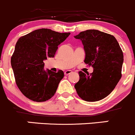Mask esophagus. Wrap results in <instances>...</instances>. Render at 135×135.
<instances>
[{
  "instance_id": "34e87169",
  "label": "esophagus",
  "mask_w": 135,
  "mask_h": 135,
  "mask_svg": "<svg viewBox=\"0 0 135 135\" xmlns=\"http://www.w3.org/2000/svg\"><path fill=\"white\" fill-rule=\"evenodd\" d=\"M72 73H73V71H72V70H66V71L65 72V75H70V74H71Z\"/></svg>"
}]
</instances>
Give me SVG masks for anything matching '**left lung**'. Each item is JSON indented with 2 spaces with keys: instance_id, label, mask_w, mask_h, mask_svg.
Masks as SVG:
<instances>
[{
  "instance_id": "left-lung-1",
  "label": "left lung",
  "mask_w": 135,
  "mask_h": 135,
  "mask_svg": "<svg viewBox=\"0 0 135 135\" xmlns=\"http://www.w3.org/2000/svg\"><path fill=\"white\" fill-rule=\"evenodd\" d=\"M74 37L82 41L85 51V62L94 69L87 75L79 71L75 85L78 95L88 102L107 97L121 78L123 53L114 36L98 30H86Z\"/></svg>"
}]
</instances>
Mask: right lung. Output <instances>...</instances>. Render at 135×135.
Masks as SVG:
<instances>
[{
	"instance_id": "obj_1",
	"label": "right lung",
	"mask_w": 135,
	"mask_h": 135,
	"mask_svg": "<svg viewBox=\"0 0 135 135\" xmlns=\"http://www.w3.org/2000/svg\"><path fill=\"white\" fill-rule=\"evenodd\" d=\"M70 34L41 28L21 36L16 42L11 66L16 85L28 99L44 102L54 96L64 73L45 70L43 61L55 56L58 46Z\"/></svg>"
}]
</instances>
